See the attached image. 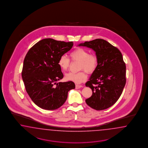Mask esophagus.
Masks as SVG:
<instances>
[{"label":"esophagus","mask_w":148,"mask_h":148,"mask_svg":"<svg viewBox=\"0 0 148 148\" xmlns=\"http://www.w3.org/2000/svg\"><path fill=\"white\" fill-rule=\"evenodd\" d=\"M83 87V86L82 85H76L75 86V88H76V89H79V88H80L81 87Z\"/></svg>","instance_id":"esophagus-1"}]
</instances>
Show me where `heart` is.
<instances>
[{
    "label": "heart",
    "mask_w": 148,
    "mask_h": 148,
    "mask_svg": "<svg viewBox=\"0 0 148 148\" xmlns=\"http://www.w3.org/2000/svg\"><path fill=\"white\" fill-rule=\"evenodd\" d=\"M70 57L73 61L80 62L79 70L83 69L76 73L70 72L66 74V80L71 81L76 84H80L85 81L87 78L85 71L91 74L95 71L98 65V58L96 55L90 54L87 50L83 48H78L73 50L70 54ZM58 64L63 72H66L70 66L71 60L66 56L62 55L58 60Z\"/></svg>",
    "instance_id": "b5f03b06"
}]
</instances>
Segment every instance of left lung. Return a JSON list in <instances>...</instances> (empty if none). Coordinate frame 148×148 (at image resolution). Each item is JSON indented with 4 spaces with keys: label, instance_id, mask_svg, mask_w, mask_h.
Segmentation results:
<instances>
[{
    "label": "left lung",
    "instance_id": "left-lung-1",
    "mask_svg": "<svg viewBox=\"0 0 148 148\" xmlns=\"http://www.w3.org/2000/svg\"><path fill=\"white\" fill-rule=\"evenodd\" d=\"M79 46L95 51L98 65L86 86L92 95L86 103L96 110H103L116 103L126 84V66L120 50L103 39H95Z\"/></svg>",
    "mask_w": 148,
    "mask_h": 148
}]
</instances>
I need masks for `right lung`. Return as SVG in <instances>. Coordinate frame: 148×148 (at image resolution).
I'll use <instances>...</instances> for the list:
<instances>
[{
	"instance_id": "right-lung-1",
	"label": "right lung",
	"mask_w": 148,
	"mask_h": 148,
	"mask_svg": "<svg viewBox=\"0 0 148 148\" xmlns=\"http://www.w3.org/2000/svg\"><path fill=\"white\" fill-rule=\"evenodd\" d=\"M73 45V42L45 38L27 53L22 76L27 94L38 107L47 110L60 108L67 100L68 91L75 88L73 81L56 83L63 77L58 60Z\"/></svg>"
}]
</instances>
